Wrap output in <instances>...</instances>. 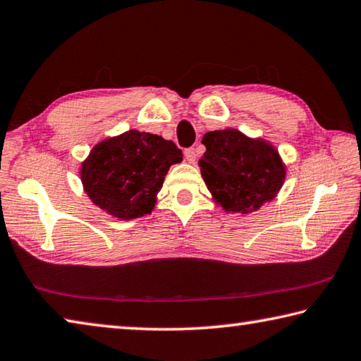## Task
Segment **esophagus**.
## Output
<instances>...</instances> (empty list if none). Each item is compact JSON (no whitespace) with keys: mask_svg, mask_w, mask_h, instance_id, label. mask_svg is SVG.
I'll return each instance as SVG.
<instances>
[{"mask_svg":"<svg viewBox=\"0 0 361 361\" xmlns=\"http://www.w3.org/2000/svg\"><path fill=\"white\" fill-rule=\"evenodd\" d=\"M185 157L188 159L189 162H195V157H197V154H195V149L194 148H186L185 149Z\"/></svg>","mask_w":361,"mask_h":361,"instance_id":"34e87169","label":"esophagus"}]
</instances>
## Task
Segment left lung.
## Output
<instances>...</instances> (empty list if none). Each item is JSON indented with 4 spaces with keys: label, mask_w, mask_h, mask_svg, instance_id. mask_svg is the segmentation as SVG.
Segmentation results:
<instances>
[{
    "label": "left lung",
    "mask_w": 361,
    "mask_h": 361,
    "mask_svg": "<svg viewBox=\"0 0 361 361\" xmlns=\"http://www.w3.org/2000/svg\"><path fill=\"white\" fill-rule=\"evenodd\" d=\"M202 143V178L226 210L248 213L276 197L285 167L271 145L232 129L205 133Z\"/></svg>",
    "instance_id": "8db88e82"
}]
</instances>
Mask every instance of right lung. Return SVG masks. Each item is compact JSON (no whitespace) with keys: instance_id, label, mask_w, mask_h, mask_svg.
Masks as SVG:
<instances>
[{"instance_id":"right-lung-1","label":"right lung","mask_w":361,"mask_h":361,"mask_svg":"<svg viewBox=\"0 0 361 361\" xmlns=\"http://www.w3.org/2000/svg\"><path fill=\"white\" fill-rule=\"evenodd\" d=\"M181 161V149L170 140L129 130L95 146L81 180L95 205L132 219L151 213L170 166Z\"/></svg>"}]
</instances>
